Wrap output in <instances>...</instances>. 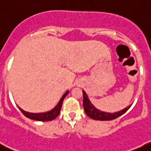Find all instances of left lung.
Returning a JSON list of instances; mask_svg holds the SVG:
<instances>
[{
	"label": "left lung",
	"instance_id": "1",
	"mask_svg": "<svg viewBox=\"0 0 151 151\" xmlns=\"http://www.w3.org/2000/svg\"><path fill=\"white\" fill-rule=\"evenodd\" d=\"M83 106H84V111L85 113L90 117L91 119L95 120H101V121H109V120H113L116 119V118L119 117L122 114H124L126 111H127L130 106L126 107L125 109L122 110H120L119 112H116L114 113H105V112H102L101 110L96 109L94 106L90 102V99H88L87 93L83 90Z\"/></svg>",
	"mask_w": 151,
	"mask_h": 151
}]
</instances>
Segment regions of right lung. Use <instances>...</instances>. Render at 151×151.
I'll return each mask as SVG.
<instances>
[{"mask_svg": "<svg viewBox=\"0 0 151 151\" xmlns=\"http://www.w3.org/2000/svg\"><path fill=\"white\" fill-rule=\"evenodd\" d=\"M69 91H67L64 94V96L61 97V100L59 101V102L58 103L56 106H55L54 108L52 110L49 112H46V113H29V112L24 111V110H22L21 108H20V110L22 112L23 114L26 116V117L29 118V119H31L36 120V121H41V122H48V121H52V120L55 119V118L59 115L60 110H61V107H62L63 101H64V98L66 97L67 94H68Z\"/></svg>", "mask_w": 151, "mask_h": 151, "instance_id": "right-lung-1", "label": "right lung"}]
</instances>
